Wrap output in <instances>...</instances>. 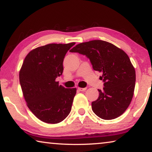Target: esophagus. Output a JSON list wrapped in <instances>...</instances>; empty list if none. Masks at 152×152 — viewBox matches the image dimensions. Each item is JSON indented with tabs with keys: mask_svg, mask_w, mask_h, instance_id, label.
Instances as JSON below:
<instances>
[{
	"mask_svg": "<svg viewBox=\"0 0 152 152\" xmlns=\"http://www.w3.org/2000/svg\"><path fill=\"white\" fill-rule=\"evenodd\" d=\"M78 90L80 91L83 92V91H85L86 90V88H78Z\"/></svg>",
	"mask_w": 152,
	"mask_h": 152,
	"instance_id": "34e87169",
	"label": "esophagus"
}]
</instances>
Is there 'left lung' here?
I'll return each instance as SVG.
<instances>
[{"label": "left lung", "instance_id": "1", "mask_svg": "<svg viewBox=\"0 0 152 152\" xmlns=\"http://www.w3.org/2000/svg\"><path fill=\"white\" fill-rule=\"evenodd\" d=\"M70 52L86 56L94 71L102 72L103 88L92 102L94 113L105 120L121 115L130 104L135 88V69L128 56L113 44L99 39L79 44Z\"/></svg>", "mask_w": 152, "mask_h": 152}]
</instances>
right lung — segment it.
<instances>
[{"label": "right lung", "instance_id": "right-lung-1", "mask_svg": "<svg viewBox=\"0 0 152 152\" xmlns=\"http://www.w3.org/2000/svg\"><path fill=\"white\" fill-rule=\"evenodd\" d=\"M75 45L49 44L28 53L19 73L20 83L27 106L37 118L58 124L71 110L76 88H65L56 81L63 72V61Z\"/></svg>", "mask_w": 152, "mask_h": 152}]
</instances>
